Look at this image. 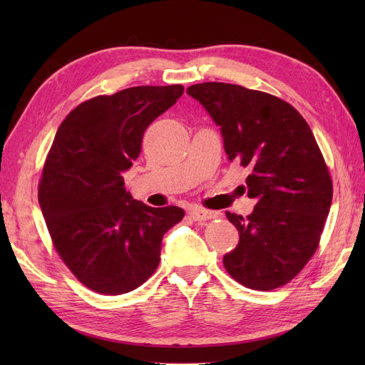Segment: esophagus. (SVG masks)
<instances>
[{
    "label": "esophagus",
    "instance_id": "obj_1",
    "mask_svg": "<svg viewBox=\"0 0 365 365\" xmlns=\"http://www.w3.org/2000/svg\"><path fill=\"white\" fill-rule=\"evenodd\" d=\"M190 216L195 221H207V220H213L218 216L216 212H210V210H205V208H192L190 210Z\"/></svg>",
    "mask_w": 365,
    "mask_h": 365
}]
</instances>
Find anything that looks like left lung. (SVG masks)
<instances>
[{
  "instance_id": "1",
  "label": "left lung",
  "mask_w": 365,
  "mask_h": 365,
  "mask_svg": "<svg viewBox=\"0 0 365 365\" xmlns=\"http://www.w3.org/2000/svg\"><path fill=\"white\" fill-rule=\"evenodd\" d=\"M187 94L220 125L229 161L250 169L251 215L226 212L240 234L222 263L237 282L273 290L297 276L320 243L332 182L311 127L294 108L238 84H192Z\"/></svg>"
}]
</instances>
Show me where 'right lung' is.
<instances>
[{
    "instance_id": "right-lung-1",
    "label": "right lung",
    "mask_w": 365,
    "mask_h": 365,
    "mask_svg": "<svg viewBox=\"0 0 365 365\" xmlns=\"http://www.w3.org/2000/svg\"><path fill=\"white\" fill-rule=\"evenodd\" d=\"M183 94L182 84L136 86L83 102L61 123L38 183L54 250L75 277L102 294L138 289L160 263L163 235L180 207L135 200L123 177L145 128Z\"/></svg>"
}]
</instances>
